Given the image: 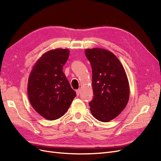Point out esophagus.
Wrapping results in <instances>:
<instances>
[{"instance_id": "esophagus-1", "label": "esophagus", "mask_w": 161, "mask_h": 161, "mask_svg": "<svg viewBox=\"0 0 161 161\" xmlns=\"http://www.w3.org/2000/svg\"><path fill=\"white\" fill-rule=\"evenodd\" d=\"M80 92H81V90H80V89H78V90H76V95L79 96V95H80Z\"/></svg>"}]
</instances>
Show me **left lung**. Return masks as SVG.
<instances>
[{
	"mask_svg": "<svg viewBox=\"0 0 161 161\" xmlns=\"http://www.w3.org/2000/svg\"><path fill=\"white\" fill-rule=\"evenodd\" d=\"M91 64L93 99L90 102L92 116L103 122L115 119L127 105L130 85L124 68L116 56L103 48L86 49Z\"/></svg>",
	"mask_w": 161,
	"mask_h": 161,
	"instance_id": "8db88e82",
	"label": "left lung"
}]
</instances>
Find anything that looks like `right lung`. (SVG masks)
Segmentation results:
<instances>
[{
  "mask_svg": "<svg viewBox=\"0 0 161 161\" xmlns=\"http://www.w3.org/2000/svg\"><path fill=\"white\" fill-rule=\"evenodd\" d=\"M69 49L46 52L33 65L28 79L27 94L35 111L48 120L65 114L76 95L63 72Z\"/></svg>",
  "mask_w": 161,
  "mask_h": 161,
  "instance_id": "add662e5",
  "label": "right lung"
}]
</instances>
